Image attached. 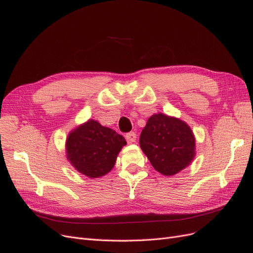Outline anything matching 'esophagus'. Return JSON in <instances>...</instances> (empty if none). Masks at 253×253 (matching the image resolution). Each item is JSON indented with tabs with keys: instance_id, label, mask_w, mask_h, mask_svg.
I'll return each instance as SVG.
<instances>
[{
	"instance_id": "esophagus-1",
	"label": "esophagus",
	"mask_w": 253,
	"mask_h": 253,
	"mask_svg": "<svg viewBox=\"0 0 253 253\" xmlns=\"http://www.w3.org/2000/svg\"><path fill=\"white\" fill-rule=\"evenodd\" d=\"M126 138L128 142H135L136 138H137V135L135 132H129L126 135Z\"/></svg>"
}]
</instances>
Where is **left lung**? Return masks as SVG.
Returning a JSON list of instances; mask_svg holds the SVG:
<instances>
[{
  "label": "left lung",
  "mask_w": 253,
  "mask_h": 253,
  "mask_svg": "<svg viewBox=\"0 0 253 253\" xmlns=\"http://www.w3.org/2000/svg\"><path fill=\"white\" fill-rule=\"evenodd\" d=\"M139 144L154 169L167 176L185 169L195 155V139L189 126L164 114L149 118Z\"/></svg>",
  "instance_id": "left-lung-1"
}]
</instances>
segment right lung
Instances as JSON below:
<instances>
[{
  "instance_id": "1",
  "label": "right lung",
  "mask_w": 253,
  "mask_h": 253,
  "mask_svg": "<svg viewBox=\"0 0 253 253\" xmlns=\"http://www.w3.org/2000/svg\"><path fill=\"white\" fill-rule=\"evenodd\" d=\"M126 144L124 136L90 119L68 135L67 158L77 171L96 178L112 170Z\"/></svg>"
}]
</instances>
